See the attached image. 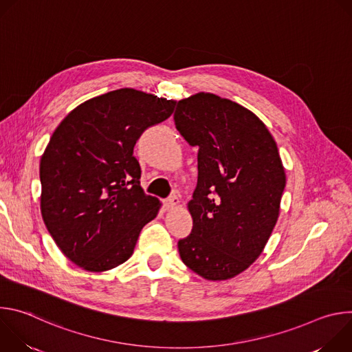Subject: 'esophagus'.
<instances>
[{
  "label": "esophagus",
  "instance_id": "1",
  "mask_svg": "<svg viewBox=\"0 0 352 352\" xmlns=\"http://www.w3.org/2000/svg\"><path fill=\"white\" fill-rule=\"evenodd\" d=\"M178 204H179V199H178L177 195H171L170 197H167V199L164 200V205H166L167 209H173V208L178 206Z\"/></svg>",
  "mask_w": 352,
  "mask_h": 352
}]
</instances>
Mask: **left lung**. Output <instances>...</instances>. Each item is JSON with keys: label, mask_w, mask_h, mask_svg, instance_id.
I'll return each mask as SVG.
<instances>
[{"label": "left lung", "mask_w": 352, "mask_h": 352, "mask_svg": "<svg viewBox=\"0 0 352 352\" xmlns=\"http://www.w3.org/2000/svg\"><path fill=\"white\" fill-rule=\"evenodd\" d=\"M174 121L199 147L193 227L179 256L206 280L232 278L259 258L277 223L285 186L277 144L252 111L213 93L179 100Z\"/></svg>", "instance_id": "obj_1"}]
</instances>
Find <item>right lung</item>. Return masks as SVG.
Segmentation results:
<instances>
[{
    "instance_id": "right-lung-1",
    "label": "right lung",
    "mask_w": 352,
    "mask_h": 352,
    "mask_svg": "<svg viewBox=\"0 0 352 352\" xmlns=\"http://www.w3.org/2000/svg\"><path fill=\"white\" fill-rule=\"evenodd\" d=\"M175 107L135 89L93 97L57 126L40 160V209L61 252L87 272L126 262L162 206L140 186L139 136Z\"/></svg>"
}]
</instances>
